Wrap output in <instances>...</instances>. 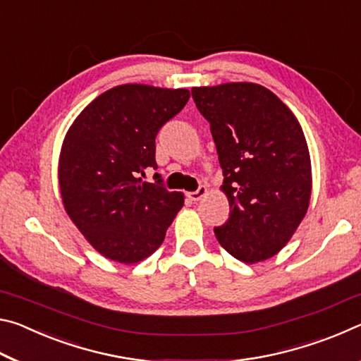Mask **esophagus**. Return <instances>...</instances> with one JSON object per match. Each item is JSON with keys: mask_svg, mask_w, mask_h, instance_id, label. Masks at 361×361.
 <instances>
[{"mask_svg": "<svg viewBox=\"0 0 361 361\" xmlns=\"http://www.w3.org/2000/svg\"><path fill=\"white\" fill-rule=\"evenodd\" d=\"M209 194V189H207V186H199L197 191H192V192H188V199L192 200V202H199L200 199H204L205 195Z\"/></svg>", "mask_w": 361, "mask_h": 361, "instance_id": "esophagus-1", "label": "esophagus"}]
</instances>
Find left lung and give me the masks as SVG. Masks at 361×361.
<instances>
[{"label":"left lung","mask_w":361,"mask_h":361,"mask_svg":"<svg viewBox=\"0 0 361 361\" xmlns=\"http://www.w3.org/2000/svg\"><path fill=\"white\" fill-rule=\"evenodd\" d=\"M210 122L229 200V219L215 235L247 264L272 258L295 234L312 192V167L304 132L291 109L255 82L192 87Z\"/></svg>","instance_id":"obj_1"}]
</instances>
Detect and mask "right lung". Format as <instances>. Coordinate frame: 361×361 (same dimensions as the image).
<instances>
[{
    "mask_svg": "<svg viewBox=\"0 0 361 361\" xmlns=\"http://www.w3.org/2000/svg\"><path fill=\"white\" fill-rule=\"evenodd\" d=\"M188 89L122 84L85 106L63 138L59 185L65 212L108 259L135 264L161 247L185 194L142 181L157 169L156 135L189 100Z\"/></svg>",
    "mask_w": 361,
    "mask_h": 361,
    "instance_id": "add662e5",
    "label": "right lung"
}]
</instances>
